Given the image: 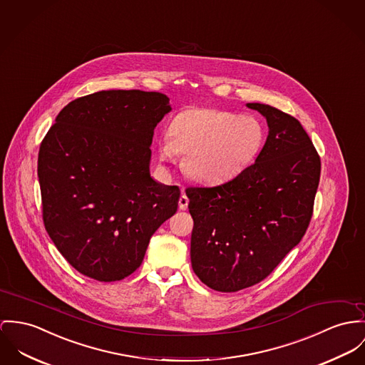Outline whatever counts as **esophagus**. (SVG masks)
I'll return each instance as SVG.
<instances>
[{
  "label": "esophagus",
  "mask_w": 365,
  "mask_h": 365,
  "mask_svg": "<svg viewBox=\"0 0 365 365\" xmlns=\"http://www.w3.org/2000/svg\"><path fill=\"white\" fill-rule=\"evenodd\" d=\"M187 205H189V197L186 196V195H182L180 198H179V208L182 211H185V210H187Z\"/></svg>",
  "instance_id": "esophagus-1"
}]
</instances>
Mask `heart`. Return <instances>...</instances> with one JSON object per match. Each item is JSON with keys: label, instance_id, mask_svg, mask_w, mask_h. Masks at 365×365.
<instances>
[{"label": "heart", "instance_id": "obj_1", "mask_svg": "<svg viewBox=\"0 0 365 365\" xmlns=\"http://www.w3.org/2000/svg\"><path fill=\"white\" fill-rule=\"evenodd\" d=\"M264 128L252 116L212 108H186L176 113L168 136L158 144L163 163L186 153L185 172L197 182L218 185L239 176L264 145Z\"/></svg>", "mask_w": 365, "mask_h": 365}]
</instances>
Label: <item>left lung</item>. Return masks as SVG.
Segmentation results:
<instances>
[{"instance_id":"8db88e82","label":"left lung","mask_w":365,"mask_h":365,"mask_svg":"<svg viewBox=\"0 0 365 365\" xmlns=\"http://www.w3.org/2000/svg\"><path fill=\"white\" fill-rule=\"evenodd\" d=\"M269 133L255 163L212 187H187L195 221L190 258L200 281L237 292L264 281L309 227L321 160L302 123L267 104Z\"/></svg>"}]
</instances>
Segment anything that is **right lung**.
I'll return each mask as SVG.
<instances>
[{"label": "right lung", "mask_w": 365, "mask_h": 365, "mask_svg": "<svg viewBox=\"0 0 365 365\" xmlns=\"http://www.w3.org/2000/svg\"><path fill=\"white\" fill-rule=\"evenodd\" d=\"M170 111L157 91L104 90L71 101L40 144L43 221L81 274L120 281L143 262L180 190L150 176L151 141Z\"/></svg>", "instance_id": "1"}]
</instances>
